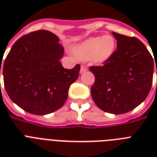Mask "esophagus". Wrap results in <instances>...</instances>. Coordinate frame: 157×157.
<instances>
[{"label": "esophagus", "instance_id": "esophagus-1", "mask_svg": "<svg viewBox=\"0 0 157 157\" xmlns=\"http://www.w3.org/2000/svg\"><path fill=\"white\" fill-rule=\"evenodd\" d=\"M87 70H88V68H87V67H86L85 65H81V70H80V72H81V74L85 73V72H86Z\"/></svg>", "mask_w": 157, "mask_h": 157}]
</instances>
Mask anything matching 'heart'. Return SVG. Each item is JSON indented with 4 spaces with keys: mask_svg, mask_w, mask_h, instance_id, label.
I'll return each mask as SVG.
<instances>
[{
    "mask_svg": "<svg viewBox=\"0 0 157 157\" xmlns=\"http://www.w3.org/2000/svg\"><path fill=\"white\" fill-rule=\"evenodd\" d=\"M115 49V40L112 36L90 37L76 45L74 51L82 59H90L94 63H100L107 60Z\"/></svg>",
    "mask_w": 157,
    "mask_h": 157,
    "instance_id": "heart-1",
    "label": "heart"
}]
</instances>
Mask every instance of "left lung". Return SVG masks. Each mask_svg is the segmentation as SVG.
Instances as JSON below:
<instances>
[{"label":"left lung","instance_id":"left-lung-1","mask_svg":"<svg viewBox=\"0 0 157 157\" xmlns=\"http://www.w3.org/2000/svg\"><path fill=\"white\" fill-rule=\"evenodd\" d=\"M117 49L103 66H91L95 81L91 95L101 110L123 114L143 103L151 90L153 59L136 37L112 33ZM157 74V68H156Z\"/></svg>","mask_w":157,"mask_h":157}]
</instances>
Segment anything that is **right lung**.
Returning a JSON list of instances; mask_svg holds the SVG:
<instances>
[{"label":"right lung","instance_id":"obj_1","mask_svg":"<svg viewBox=\"0 0 157 157\" xmlns=\"http://www.w3.org/2000/svg\"><path fill=\"white\" fill-rule=\"evenodd\" d=\"M59 41L50 31L28 33L13 44L1 69V63L9 97L31 114L46 115L63 107L78 78L80 64L70 70L62 66L63 47Z\"/></svg>","mask_w":157,"mask_h":157}]
</instances>
